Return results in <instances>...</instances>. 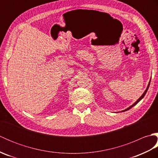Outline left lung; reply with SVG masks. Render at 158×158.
<instances>
[{
    "instance_id": "8db88e82",
    "label": "left lung",
    "mask_w": 158,
    "mask_h": 158,
    "mask_svg": "<svg viewBox=\"0 0 158 158\" xmlns=\"http://www.w3.org/2000/svg\"><path fill=\"white\" fill-rule=\"evenodd\" d=\"M150 81H151V80H150ZM150 81H149V84H148V86H147V89H146V90H145V92H144V93L143 94V95L141 96H140V98L138 99V100H136V101L135 102V103H134L133 104V105H131L130 107H128V108H127L126 109H125V110H122V112H124V111H126V110H129V109H130L131 108H132V107H133L134 106H135V105H136V104L137 103H138L139 101H140V100H141L143 98V97L144 96H145V95L146 94V93H147V90H148V89H149V85H150Z\"/></svg>"
}]
</instances>
